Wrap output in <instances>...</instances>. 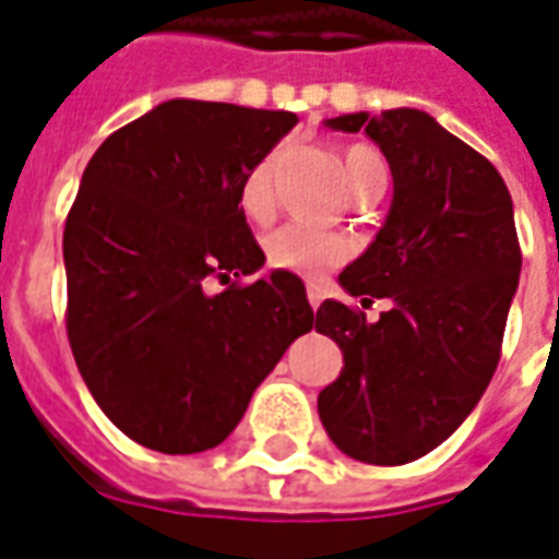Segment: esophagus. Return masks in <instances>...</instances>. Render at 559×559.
<instances>
[{"label":"esophagus","instance_id":"1","mask_svg":"<svg viewBox=\"0 0 559 559\" xmlns=\"http://www.w3.org/2000/svg\"><path fill=\"white\" fill-rule=\"evenodd\" d=\"M308 301H311V308H320V301H322V290H320V287H313V284H308Z\"/></svg>","mask_w":559,"mask_h":559}]
</instances>
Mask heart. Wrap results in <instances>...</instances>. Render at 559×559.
Wrapping results in <instances>:
<instances>
[{
	"label": "heart",
	"mask_w": 559,
	"mask_h": 559,
	"mask_svg": "<svg viewBox=\"0 0 559 559\" xmlns=\"http://www.w3.org/2000/svg\"><path fill=\"white\" fill-rule=\"evenodd\" d=\"M281 159H284V147L269 151L239 186V206L254 222H263L275 210V177H278ZM341 168L353 195L364 192L367 186H384V159L367 144L346 147L341 156ZM263 251L272 269H284L301 278H317L320 272L341 266L343 260L349 258V242L337 234H325L313 227L284 225L269 234Z\"/></svg>",
	"instance_id": "b5f03b06"
}]
</instances>
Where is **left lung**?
<instances>
[{"label": "left lung", "mask_w": 559, "mask_h": 559, "mask_svg": "<svg viewBox=\"0 0 559 559\" xmlns=\"http://www.w3.org/2000/svg\"><path fill=\"white\" fill-rule=\"evenodd\" d=\"M325 127L364 130L391 165L388 218L341 287L394 305L376 322L320 305L317 332L343 353L320 420L346 456L406 465L456 432L495 376L522 272L512 198L498 168L427 111H355Z\"/></svg>", "instance_id": "left-lung-1"}]
</instances>
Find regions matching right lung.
I'll list each match as a JSON object with an SVG mask.
<instances>
[{
  "label": "right lung",
  "instance_id": "1",
  "mask_svg": "<svg viewBox=\"0 0 559 559\" xmlns=\"http://www.w3.org/2000/svg\"><path fill=\"white\" fill-rule=\"evenodd\" d=\"M293 111L168 100L91 156L64 225L68 341L91 396L159 453L222 444L313 311L266 263L239 186L296 127ZM230 277H237L231 282ZM213 280L231 282L209 293Z\"/></svg>",
  "mask_w": 559,
  "mask_h": 559
}]
</instances>
